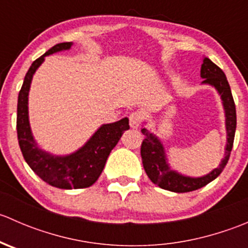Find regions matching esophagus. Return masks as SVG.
<instances>
[{
    "label": "esophagus",
    "mask_w": 248,
    "mask_h": 248,
    "mask_svg": "<svg viewBox=\"0 0 248 248\" xmlns=\"http://www.w3.org/2000/svg\"><path fill=\"white\" fill-rule=\"evenodd\" d=\"M128 119H129V126H131L132 128H138L140 124H141L142 115L140 114L139 111H133L129 114Z\"/></svg>",
    "instance_id": "1"
}]
</instances>
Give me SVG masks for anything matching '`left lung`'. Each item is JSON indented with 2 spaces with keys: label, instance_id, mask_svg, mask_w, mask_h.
I'll return each instance as SVG.
<instances>
[{
  "label": "left lung",
  "instance_id": "obj_1",
  "mask_svg": "<svg viewBox=\"0 0 248 248\" xmlns=\"http://www.w3.org/2000/svg\"><path fill=\"white\" fill-rule=\"evenodd\" d=\"M201 76L204 78L202 84H210L215 86V89L221 94L223 101L224 110H226V126L227 133H228V140L226 146V156L223 161L218 166V168L214 169L210 174L202 177H188L182 176L176 171L171 170L166 162V152L158 138L150 133L146 128L141 129L144 134V140L141 142V155L142 166L146 171L149 179L161 188L167 191L176 192V193H185V192H192L196 189L206 186L209 182L216 179L227 166L231 157V152L234 144L235 129H236V109H235L234 99H232V90L228 84L226 74L219 68L217 64L210 59L205 57L202 60Z\"/></svg>",
  "mask_w": 248,
  "mask_h": 248
}]
</instances>
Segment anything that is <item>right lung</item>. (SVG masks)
I'll return each mask as SVG.
<instances>
[{"mask_svg":"<svg viewBox=\"0 0 248 248\" xmlns=\"http://www.w3.org/2000/svg\"><path fill=\"white\" fill-rule=\"evenodd\" d=\"M71 46L72 42L56 44L33 61L25 76L24 84L17 97L16 132L22 156L30 168L44 182L62 189L86 188L92 186L103 171L111 150L116 146L124 132L129 129L127 117L114 124H103L81 149L64 157L52 156L37 147L30 129L27 111V96L32 77L44 61V57L61 50H67Z\"/></svg>","mask_w":248,"mask_h":248,"instance_id":"add662e5","label":"right lung"}]
</instances>
